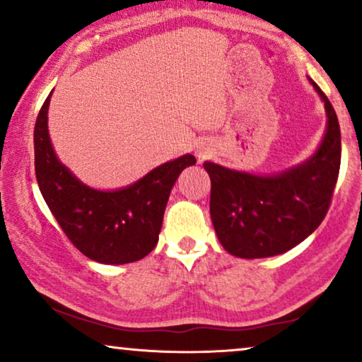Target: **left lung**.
I'll use <instances>...</instances> for the list:
<instances>
[{"mask_svg":"<svg viewBox=\"0 0 362 362\" xmlns=\"http://www.w3.org/2000/svg\"><path fill=\"white\" fill-rule=\"evenodd\" d=\"M328 126L318 151L284 174L261 177L203 167L211 180L210 215L221 246L236 257L259 259L282 254L308 238L327 216L341 164L338 116L322 88Z\"/></svg>","mask_w":362,"mask_h":362,"instance_id":"1","label":"left lung"}]
</instances>
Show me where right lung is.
<instances>
[{
  "mask_svg": "<svg viewBox=\"0 0 362 362\" xmlns=\"http://www.w3.org/2000/svg\"><path fill=\"white\" fill-rule=\"evenodd\" d=\"M49 101L50 95L34 126L35 179L49 210L70 243L91 261L128 264L146 257L159 241L172 187L195 157L167 162L121 190H95L55 157L47 131Z\"/></svg>",
  "mask_w": 362,
  "mask_h": 362,
  "instance_id": "obj_1",
  "label": "right lung"
}]
</instances>
